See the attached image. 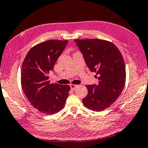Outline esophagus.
<instances>
[{"label": "esophagus", "instance_id": "obj_1", "mask_svg": "<svg viewBox=\"0 0 148 148\" xmlns=\"http://www.w3.org/2000/svg\"><path fill=\"white\" fill-rule=\"evenodd\" d=\"M70 87H71V89L72 90H74L78 87V86L75 85V84H70Z\"/></svg>", "mask_w": 148, "mask_h": 148}]
</instances>
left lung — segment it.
Returning a JSON list of instances; mask_svg holds the SVG:
<instances>
[{
  "label": "left lung",
  "mask_w": 148,
  "mask_h": 148,
  "mask_svg": "<svg viewBox=\"0 0 148 148\" xmlns=\"http://www.w3.org/2000/svg\"><path fill=\"white\" fill-rule=\"evenodd\" d=\"M89 69L97 75L98 85H86L84 106L95 111L110 107L121 94L126 82V66L117 47L110 41L91 38L75 39Z\"/></svg>",
  "instance_id": "left-lung-1"
}]
</instances>
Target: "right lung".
I'll return each mask as SVG.
<instances>
[{
  "label": "right lung",
  "instance_id": "right-lung-1",
  "mask_svg": "<svg viewBox=\"0 0 148 148\" xmlns=\"http://www.w3.org/2000/svg\"><path fill=\"white\" fill-rule=\"evenodd\" d=\"M68 40H49L32 47L22 62L21 86L28 101L38 111L53 115L62 110L70 86L51 84L49 71Z\"/></svg>",
  "mask_w": 148,
  "mask_h": 148
}]
</instances>
